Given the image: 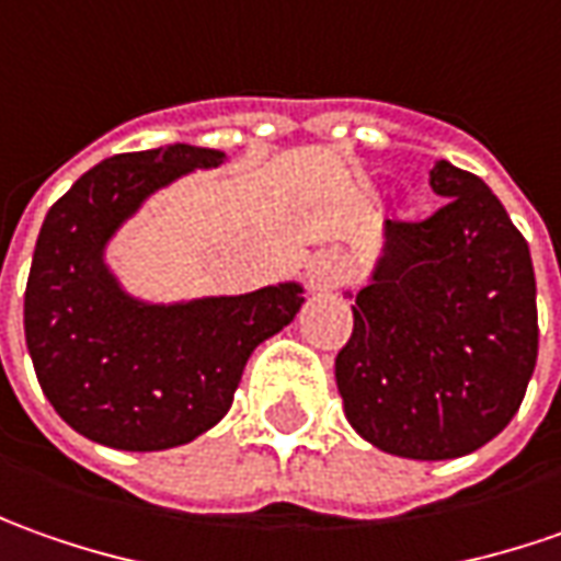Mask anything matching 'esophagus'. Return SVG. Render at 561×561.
I'll return each instance as SVG.
<instances>
[{
    "mask_svg": "<svg viewBox=\"0 0 561 561\" xmlns=\"http://www.w3.org/2000/svg\"><path fill=\"white\" fill-rule=\"evenodd\" d=\"M307 282L313 291H332L344 282V261H341L335 251H319L317 257L310 261V273Z\"/></svg>",
    "mask_w": 561,
    "mask_h": 561,
    "instance_id": "esophagus-1",
    "label": "esophagus"
}]
</instances>
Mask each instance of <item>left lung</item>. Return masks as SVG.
Masks as SVG:
<instances>
[{"label":"left lung","instance_id":"1","mask_svg":"<svg viewBox=\"0 0 561 561\" xmlns=\"http://www.w3.org/2000/svg\"><path fill=\"white\" fill-rule=\"evenodd\" d=\"M428 183L447 202L425 220L385 222L335 378L347 422L378 450L456 459L522 407L537 363V285L528 242L488 185L447 161Z\"/></svg>","mask_w":561,"mask_h":561}]
</instances>
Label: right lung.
Listing matches in <instances>:
<instances>
[{
	"label": "right lung",
	"instance_id": "add662e5",
	"mask_svg": "<svg viewBox=\"0 0 561 561\" xmlns=\"http://www.w3.org/2000/svg\"><path fill=\"white\" fill-rule=\"evenodd\" d=\"M222 151L164 146L114 154L51 204L39 229L24 335L55 413L114 450L188 444L229 413L251 351L304 304L298 282L236 298L142 304L105 266V244L151 192Z\"/></svg>",
	"mask_w": 561,
	"mask_h": 561
}]
</instances>
